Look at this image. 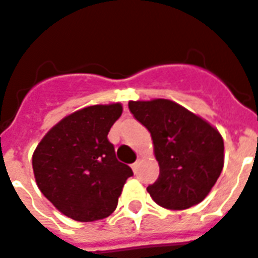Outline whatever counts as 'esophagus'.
<instances>
[{"instance_id":"obj_1","label":"esophagus","mask_w":258,"mask_h":258,"mask_svg":"<svg viewBox=\"0 0 258 258\" xmlns=\"http://www.w3.org/2000/svg\"><path fill=\"white\" fill-rule=\"evenodd\" d=\"M138 165H139V160H137V161H135V163L131 165V168H133V171H134V172H137V169H138Z\"/></svg>"}]
</instances>
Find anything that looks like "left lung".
<instances>
[{"label":"left lung","mask_w":258,"mask_h":258,"mask_svg":"<svg viewBox=\"0 0 258 258\" xmlns=\"http://www.w3.org/2000/svg\"><path fill=\"white\" fill-rule=\"evenodd\" d=\"M152 135L160 175L148 191L160 207L182 211L207 197L224 164V142L211 124L169 100L130 101Z\"/></svg>","instance_id":"1"}]
</instances>
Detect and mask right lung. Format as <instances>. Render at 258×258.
<instances>
[{
    "instance_id": "obj_1",
    "label": "right lung",
    "mask_w": 258,
    "mask_h": 258,
    "mask_svg": "<svg viewBox=\"0 0 258 258\" xmlns=\"http://www.w3.org/2000/svg\"><path fill=\"white\" fill-rule=\"evenodd\" d=\"M120 104L74 112L47 133L34 152L32 169L42 194L76 221L108 217L117 207L133 169L116 158L108 133Z\"/></svg>"
}]
</instances>
